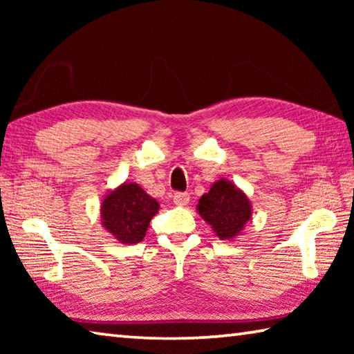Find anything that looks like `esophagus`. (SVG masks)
Wrapping results in <instances>:
<instances>
[{"mask_svg":"<svg viewBox=\"0 0 354 354\" xmlns=\"http://www.w3.org/2000/svg\"><path fill=\"white\" fill-rule=\"evenodd\" d=\"M190 201V196L189 194H184V192H178V194L173 195V203H175L176 206H187Z\"/></svg>","mask_w":354,"mask_h":354,"instance_id":"esophagus-1","label":"esophagus"}]
</instances>
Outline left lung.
Segmentation results:
<instances>
[{"mask_svg":"<svg viewBox=\"0 0 354 354\" xmlns=\"http://www.w3.org/2000/svg\"><path fill=\"white\" fill-rule=\"evenodd\" d=\"M200 217L211 225L220 241H232L242 234L253 215V206L242 189L221 178L196 205Z\"/></svg>","mask_w":354,"mask_h":354,"instance_id":"8db88e82","label":"left lung"}]
</instances>
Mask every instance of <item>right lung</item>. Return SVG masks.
<instances>
[{
    "instance_id": "right-lung-1",
    "label": "right lung",
    "mask_w": 354,
    "mask_h": 354,
    "mask_svg": "<svg viewBox=\"0 0 354 354\" xmlns=\"http://www.w3.org/2000/svg\"><path fill=\"white\" fill-rule=\"evenodd\" d=\"M159 212V203L139 184L124 181L101 201V225L120 243L134 245L143 241L149 221Z\"/></svg>"
}]
</instances>
